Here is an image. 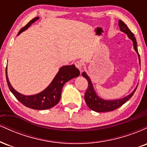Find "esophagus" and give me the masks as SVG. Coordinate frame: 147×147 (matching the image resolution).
Listing matches in <instances>:
<instances>
[{
  "label": "esophagus",
  "instance_id": "obj_1",
  "mask_svg": "<svg viewBox=\"0 0 147 147\" xmlns=\"http://www.w3.org/2000/svg\"><path fill=\"white\" fill-rule=\"evenodd\" d=\"M75 66L77 67V68H78L81 72H82V63H81L80 61H76L75 62Z\"/></svg>",
  "mask_w": 147,
  "mask_h": 147
}]
</instances>
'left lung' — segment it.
I'll list each match as a JSON object with an SVG mask.
<instances>
[{
    "instance_id": "8db88e82",
    "label": "left lung",
    "mask_w": 147,
    "mask_h": 147,
    "mask_svg": "<svg viewBox=\"0 0 147 147\" xmlns=\"http://www.w3.org/2000/svg\"><path fill=\"white\" fill-rule=\"evenodd\" d=\"M118 24H119V28H120V31L125 33L130 39L133 41V48H134V50H136V52H137L138 55V59H139V63L140 65V55L139 54H138L137 49V41H136V38H135L134 34H133L132 32L128 28L127 25H126L124 22L121 21V20H119ZM82 76L86 79L88 81V86L87 90L86 91L85 96H84L86 103L88 108H90L91 110L95 111V112H109V111H112L118 109V108L120 107L121 106H122L124 103L127 102V101L132 97L133 94H134V92H136L138 87L136 86V88L133 90V91L131 94L126 96V97H123V98L107 100V99H102L100 97H99L98 95L97 94V92H95V89H94L93 85H92L90 78L88 76L87 74L86 73V72H82Z\"/></svg>"
}]
</instances>
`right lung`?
Here are the masks:
<instances>
[{
    "instance_id": "add662e5",
    "label": "right lung",
    "mask_w": 147,
    "mask_h": 147,
    "mask_svg": "<svg viewBox=\"0 0 147 147\" xmlns=\"http://www.w3.org/2000/svg\"><path fill=\"white\" fill-rule=\"evenodd\" d=\"M38 19L39 17H36L31 20L25 27L21 29L17 36L26 30L30 25ZM5 72L7 83L13 95L23 105L35 110H46L57 105L61 99V94L64 84L70 79L79 77L80 75V72L74 64L71 65H63L59 68L56 76L54 77L53 80L46 88L35 95H25L17 92L12 87L8 79L7 68Z\"/></svg>"
}]
</instances>
